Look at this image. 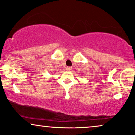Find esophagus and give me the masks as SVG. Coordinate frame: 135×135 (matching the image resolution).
I'll list each match as a JSON object with an SVG mask.
<instances>
[{
    "instance_id": "34e87169",
    "label": "esophagus",
    "mask_w": 135,
    "mask_h": 135,
    "mask_svg": "<svg viewBox=\"0 0 135 135\" xmlns=\"http://www.w3.org/2000/svg\"><path fill=\"white\" fill-rule=\"evenodd\" d=\"M66 70L67 71H71L72 70V68L70 67V66H68V67L66 68Z\"/></svg>"
}]
</instances>
